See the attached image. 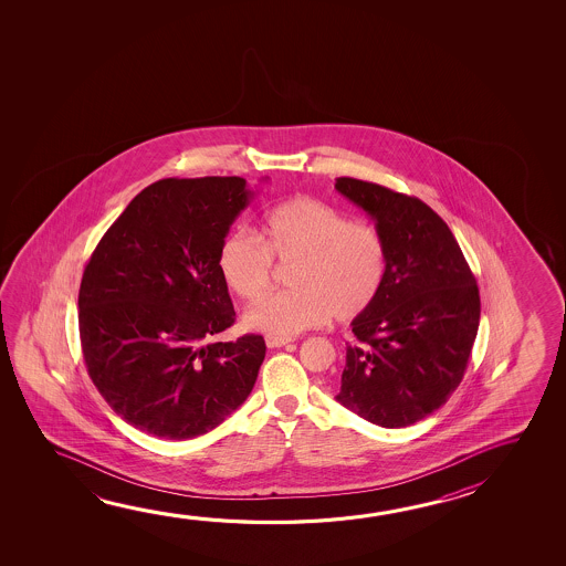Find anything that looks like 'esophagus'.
<instances>
[{
  "mask_svg": "<svg viewBox=\"0 0 566 566\" xmlns=\"http://www.w3.org/2000/svg\"><path fill=\"white\" fill-rule=\"evenodd\" d=\"M264 342L269 345L270 349H274V347H284L287 343L294 342V339H290V337H279V335H264Z\"/></svg>",
  "mask_w": 566,
  "mask_h": 566,
  "instance_id": "1",
  "label": "esophagus"
}]
</instances>
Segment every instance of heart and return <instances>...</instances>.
I'll use <instances>...</instances> for the list:
<instances>
[{"label": "heart", "instance_id": "1", "mask_svg": "<svg viewBox=\"0 0 566 566\" xmlns=\"http://www.w3.org/2000/svg\"><path fill=\"white\" fill-rule=\"evenodd\" d=\"M274 260L296 264L287 286L244 315V325L279 337L302 334L332 317L353 319L375 304L387 274V249L379 231L352 223L342 211L297 195L272 207L259 237L232 232L219 249L224 284L244 302L270 290Z\"/></svg>", "mask_w": 566, "mask_h": 566}]
</instances>
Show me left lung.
Wrapping results in <instances>:
<instances>
[{"label": "left lung", "mask_w": 566, "mask_h": 566, "mask_svg": "<svg viewBox=\"0 0 566 566\" xmlns=\"http://www.w3.org/2000/svg\"><path fill=\"white\" fill-rule=\"evenodd\" d=\"M335 189L375 221L387 249L379 296L352 322L335 399L382 428L446 405L462 382L480 325V290L448 224L417 197L337 177Z\"/></svg>", "instance_id": "8db88e82"}]
</instances>
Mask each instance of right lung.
Returning a JSON list of instances; mask_svg holds the SVG:
<instances>
[{"mask_svg":"<svg viewBox=\"0 0 566 566\" xmlns=\"http://www.w3.org/2000/svg\"><path fill=\"white\" fill-rule=\"evenodd\" d=\"M242 177L159 179L104 232L78 290L88 375L128 424L166 440L219 427L251 395L262 335L234 324L219 249L251 203Z\"/></svg>","mask_w":566,"mask_h":566,"instance_id":"obj_1","label":"right lung"}]
</instances>
